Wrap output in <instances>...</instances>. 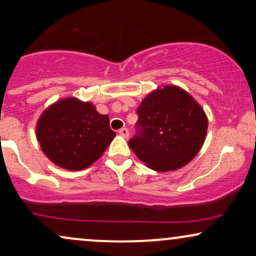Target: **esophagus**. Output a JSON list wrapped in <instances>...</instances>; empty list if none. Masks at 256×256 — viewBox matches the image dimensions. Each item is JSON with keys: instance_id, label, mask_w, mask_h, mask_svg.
I'll use <instances>...</instances> for the list:
<instances>
[{"instance_id": "34e87169", "label": "esophagus", "mask_w": 256, "mask_h": 256, "mask_svg": "<svg viewBox=\"0 0 256 256\" xmlns=\"http://www.w3.org/2000/svg\"><path fill=\"white\" fill-rule=\"evenodd\" d=\"M119 134H122V137L128 138V136H130V132H128V130L126 128H120V130H119Z\"/></svg>"}]
</instances>
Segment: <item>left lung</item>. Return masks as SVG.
Masks as SVG:
<instances>
[{
    "label": "left lung",
    "mask_w": 256,
    "mask_h": 256,
    "mask_svg": "<svg viewBox=\"0 0 256 256\" xmlns=\"http://www.w3.org/2000/svg\"><path fill=\"white\" fill-rule=\"evenodd\" d=\"M137 132L128 146L158 172L174 171L196 156L204 142L208 119L192 96L174 85L149 94L137 108Z\"/></svg>",
    "instance_id": "8db88e82"
}]
</instances>
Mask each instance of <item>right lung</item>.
<instances>
[{
  "instance_id": "add662e5",
  "label": "right lung",
  "mask_w": 256,
  "mask_h": 256,
  "mask_svg": "<svg viewBox=\"0 0 256 256\" xmlns=\"http://www.w3.org/2000/svg\"><path fill=\"white\" fill-rule=\"evenodd\" d=\"M40 148L55 165L79 171L104 154L116 132L108 116L100 114L90 102L70 98L43 112L36 126Z\"/></svg>"
}]
</instances>
